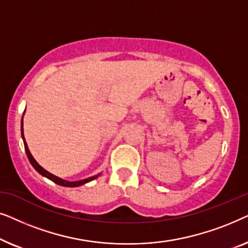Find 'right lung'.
<instances>
[{
	"instance_id": "add662e5",
	"label": "right lung",
	"mask_w": 248,
	"mask_h": 248,
	"mask_svg": "<svg viewBox=\"0 0 248 248\" xmlns=\"http://www.w3.org/2000/svg\"><path fill=\"white\" fill-rule=\"evenodd\" d=\"M25 114V113H23ZM23 116H22V120H21V138L23 140V144H25V150H26V154H27V157H28L30 164L33 168L36 169L37 171L39 172L40 175L44 176V177L50 179V181L55 183L57 185H61V186H65V187H78V186H81L83 184H87V183H89L91 181H93V179H96L98 176H100V174L98 175H94V176H91V177H88V178H84V179H81V181H76V182H70V181H65V179L63 178H60L57 177V176L50 174L49 171H47L46 169H44L42 166H40L38 162L36 161V159L32 157V155L30 154L29 151V148H28V144H27V142L25 140V135H23Z\"/></svg>"
}]
</instances>
